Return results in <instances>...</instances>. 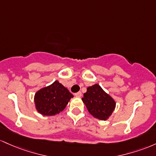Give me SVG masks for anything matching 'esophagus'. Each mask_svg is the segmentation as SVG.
<instances>
[{
  "mask_svg": "<svg viewBox=\"0 0 156 156\" xmlns=\"http://www.w3.org/2000/svg\"><path fill=\"white\" fill-rule=\"evenodd\" d=\"M75 96H76V97H82V92H77V93H76V94H74Z\"/></svg>",
  "mask_w": 156,
  "mask_h": 156,
  "instance_id": "esophagus-1",
  "label": "esophagus"
}]
</instances>
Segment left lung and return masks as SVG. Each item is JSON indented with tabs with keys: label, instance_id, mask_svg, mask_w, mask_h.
Returning a JSON list of instances; mask_svg holds the SVG:
<instances>
[{
	"label": "left lung",
	"instance_id": "left-lung-1",
	"mask_svg": "<svg viewBox=\"0 0 156 156\" xmlns=\"http://www.w3.org/2000/svg\"><path fill=\"white\" fill-rule=\"evenodd\" d=\"M82 100L89 113L99 120H108L116 108L114 99L98 84L87 87Z\"/></svg>",
	"mask_w": 156,
	"mask_h": 156
}]
</instances>
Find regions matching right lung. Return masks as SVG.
I'll return each mask as SVG.
<instances>
[{
  "mask_svg": "<svg viewBox=\"0 0 156 156\" xmlns=\"http://www.w3.org/2000/svg\"><path fill=\"white\" fill-rule=\"evenodd\" d=\"M73 97V94L56 80L50 85L43 87L35 93L34 105L37 111L41 115L56 116L63 111Z\"/></svg>",
  "mask_w": 156,
  "mask_h": 156,
  "instance_id": "1",
  "label": "right lung"
}]
</instances>
